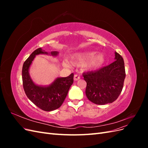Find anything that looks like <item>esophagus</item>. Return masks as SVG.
I'll return each mask as SVG.
<instances>
[{
  "mask_svg": "<svg viewBox=\"0 0 148 148\" xmlns=\"http://www.w3.org/2000/svg\"><path fill=\"white\" fill-rule=\"evenodd\" d=\"M79 79H80L79 76H78L77 74H76V75H74V80H75V81H78V80Z\"/></svg>",
  "mask_w": 148,
  "mask_h": 148,
  "instance_id": "1",
  "label": "esophagus"
}]
</instances>
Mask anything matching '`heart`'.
I'll return each instance as SVG.
<instances>
[{"label": "heart", "instance_id": "1", "mask_svg": "<svg viewBox=\"0 0 148 148\" xmlns=\"http://www.w3.org/2000/svg\"><path fill=\"white\" fill-rule=\"evenodd\" d=\"M71 62L75 65L80 66L85 62H88L86 64V68L89 70H94L99 68L106 62V56L103 53H99L96 54V51H86L80 53H76L71 57ZM64 65L66 66L72 65L69 61L65 60Z\"/></svg>", "mask_w": 148, "mask_h": 148}]
</instances>
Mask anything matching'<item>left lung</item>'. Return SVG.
I'll list each match as a JSON object with an SVG mask.
<instances>
[{
    "mask_svg": "<svg viewBox=\"0 0 148 148\" xmlns=\"http://www.w3.org/2000/svg\"><path fill=\"white\" fill-rule=\"evenodd\" d=\"M115 61L99 70L84 73L87 85L88 99L98 105L112 103L117 99L125 78V64L122 57L115 52Z\"/></svg>",
    "mask_w": 148,
    "mask_h": 148,
    "instance_id": "left-lung-1",
    "label": "left lung"
}]
</instances>
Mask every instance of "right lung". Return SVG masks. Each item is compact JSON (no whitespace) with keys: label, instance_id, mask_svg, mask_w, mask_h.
<instances>
[{"label":"right lung","instance_id":"add662e5","mask_svg":"<svg viewBox=\"0 0 148 148\" xmlns=\"http://www.w3.org/2000/svg\"><path fill=\"white\" fill-rule=\"evenodd\" d=\"M39 54L57 56L59 52H47L38 48L24 62L22 68V79L26 95L34 104L44 111L56 110L62 106L69 90L73 83V73L67 77L57 78L47 86L36 84L31 79L29 70L35 57Z\"/></svg>","mask_w":148,"mask_h":148}]
</instances>
